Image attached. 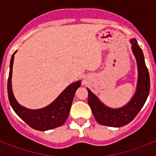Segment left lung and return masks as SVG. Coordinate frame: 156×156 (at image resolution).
I'll use <instances>...</instances> for the list:
<instances>
[{
    "instance_id": "1",
    "label": "left lung",
    "mask_w": 156,
    "mask_h": 156,
    "mask_svg": "<svg viewBox=\"0 0 156 156\" xmlns=\"http://www.w3.org/2000/svg\"><path fill=\"white\" fill-rule=\"evenodd\" d=\"M131 48L138 66V83L134 95L125 106L112 108L107 106L87 88L88 104L98 123L111 127H121L133 121L145 104L150 91V76L143 50L136 39L130 40Z\"/></svg>"
}]
</instances>
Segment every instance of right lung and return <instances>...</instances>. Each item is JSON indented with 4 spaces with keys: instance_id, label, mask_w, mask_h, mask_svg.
<instances>
[{
    "instance_id": "obj_1",
    "label": "right lung",
    "mask_w": 156,
    "mask_h": 156,
    "mask_svg": "<svg viewBox=\"0 0 156 156\" xmlns=\"http://www.w3.org/2000/svg\"><path fill=\"white\" fill-rule=\"evenodd\" d=\"M16 52L11 57L8 78L9 100L13 111L28 126L36 130L46 131L62 126L69 116L73 97L77 89L81 86V81L69 85L49 105L40 109L27 108L18 104L12 90V71Z\"/></svg>"
}]
</instances>
